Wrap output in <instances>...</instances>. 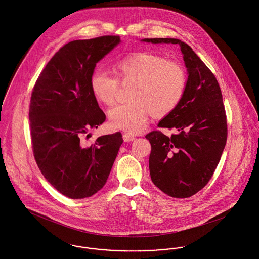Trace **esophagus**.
<instances>
[{
	"label": "esophagus",
	"instance_id": "1",
	"mask_svg": "<svg viewBox=\"0 0 259 259\" xmlns=\"http://www.w3.org/2000/svg\"><path fill=\"white\" fill-rule=\"evenodd\" d=\"M134 139H135V136H133V135L129 134V133H124V134H123V140H124L125 142H131V141H133Z\"/></svg>",
	"mask_w": 259,
	"mask_h": 259
}]
</instances>
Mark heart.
Here are the masks:
<instances>
[{"mask_svg":"<svg viewBox=\"0 0 259 259\" xmlns=\"http://www.w3.org/2000/svg\"><path fill=\"white\" fill-rule=\"evenodd\" d=\"M114 76L96 69L89 80L95 99L105 105L115 101L119 83H134L131 102L119 104L109 111L110 125L129 133H138L148 123L151 112L165 116L182 101L187 88L184 67L172 60L152 53H135L119 59L113 65Z\"/></svg>","mask_w":259,"mask_h":259,"instance_id":"1","label":"heart"}]
</instances>
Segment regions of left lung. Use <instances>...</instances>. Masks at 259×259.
<instances>
[{
  "mask_svg": "<svg viewBox=\"0 0 259 259\" xmlns=\"http://www.w3.org/2000/svg\"><path fill=\"white\" fill-rule=\"evenodd\" d=\"M143 40L179 45L188 68L182 101L158 125L175 128L177 133L168 137L154 130L146 138L151 144L149 169L154 185L172 198H190L211 179L227 143L222 90L213 73L187 44L177 38Z\"/></svg>",
  "mask_w": 259,
  "mask_h": 259,
  "instance_id": "8db88e82",
  "label": "left lung"
}]
</instances>
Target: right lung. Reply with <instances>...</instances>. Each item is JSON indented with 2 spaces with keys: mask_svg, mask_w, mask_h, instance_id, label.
I'll return each mask as SVG.
<instances>
[{
  "mask_svg": "<svg viewBox=\"0 0 259 259\" xmlns=\"http://www.w3.org/2000/svg\"><path fill=\"white\" fill-rule=\"evenodd\" d=\"M119 41V35H103L64 45L32 88L29 118L34 160L48 182L70 199L91 197L103 188L123 143L120 132L90 145L82 140L106 119L90 90V76Z\"/></svg>",
  "mask_w": 259,
  "mask_h": 259,
  "instance_id": "obj_1",
  "label": "right lung"
}]
</instances>
